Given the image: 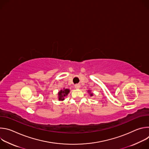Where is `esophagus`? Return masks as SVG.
<instances>
[{"instance_id": "obj_1", "label": "esophagus", "mask_w": 149, "mask_h": 149, "mask_svg": "<svg viewBox=\"0 0 149 149\" xmlns=\"http://www.w3.org/2000/svg\"><path fill=\"white\" fill-rule=\"evenodd\" d=\"M80 88V85L79 84H75V88L76 89H79Z\"/></svg>"}]
</instances>
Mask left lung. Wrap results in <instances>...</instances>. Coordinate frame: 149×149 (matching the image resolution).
Listing matches in <instances>:
<instances>
[{
	"label": "left lung",
	"mask_w": 149,
	"mask_h": 149,
	"mask_svg": "<svg viewBox=\"0 0 149 149\" xmlns=\"http://www.w3.org/2000/svg\"><path fill=\"white\" fill-rule=\"evenodd\" d=\"M88 92L90 93V96H93V93H91V91H90V90H88Z\"/></svg>",
	"instance_id": "left-lung-1"
}]
</instances>
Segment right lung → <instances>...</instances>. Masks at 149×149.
I'll return each mask as SVG.
<instances>
[{
  "label": "right lung",
  "instance_id": "obj_1",
  "mask_svg": "<svg viewBox=\"0 0 149 149\" xmlns=\"http://www.w3.org/2000/svg\"><path fill=\"white\" fill-rule=\"evenodd\" d=\"M70 93V90L69 89H64L62 90H61L58 93V100L59 101H63L64 100L65 97L68 94Z\"/></svg>",
  "mask_w": 149,
  "mask_h": 149
}]
</instances>
